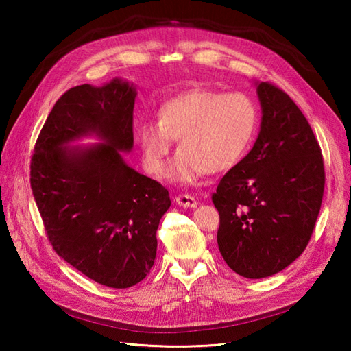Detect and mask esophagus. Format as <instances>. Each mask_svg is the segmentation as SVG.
<instances>
[{"instance_id": "esophagus-1", "label": "esophagus", "mask_w": 351, "mask_h": 351, "mask_svg": "<svg viewBox=\"0 0 351 351\" xmlns=\"http://www.w3.org/2000/svg\"><path fill=\"white\" fill-rule=\"evenodd\" d=\"M175 202L180 205V206H184V208H196L197 206V200L190 196V195H181V196H176L175 197Z\"/></svg>"}]
</instances>
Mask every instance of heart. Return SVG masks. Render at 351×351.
Segmentation results:
<instances>
[{
    "instance_id": "obj_1",
    "label": "heart",
    "mask_w": 351,
    "mask_h": 351,
    "mask_svg": "<svg viewBox=\"0 0 351 351\" xmlns=\"http://www.w3.org/2000/svg\"><path fill=\"white\" fill-rule=\"evenodd\" d=\"M256 107L243 93L191 90L160 108L158 122L138 126L137 141L146 171L160 176L178 138L180 151L166 178L193 184L204 173H221L243 158L255 136Z\"/></svg>"
}]
</instances>
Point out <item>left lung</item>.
Returning <instances> with one entry per match:
<instances>
[{
    "label": "left lung",
    "instance_id": "1",
    "mask_svg": "<svg viewBox=\"0 0 351 351\" xmlns=\"http://www.w3.org/2000/svg\"><path fill=\"white\" fill-rule=\"evenodd\" d=\"M256 93L258 138L213 195L219 250L247 279L273 276L302 255L324 191L322 149L306 117L279 87L256 83Z\"/></svg>",
    "mask_w": 351,
    "mask_h": 351
}]
</instances>
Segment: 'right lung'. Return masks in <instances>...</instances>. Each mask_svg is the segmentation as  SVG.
<instances>
[{
  "instance_id": "1",
  "label": "right lung",
  "mask_w": 351,
  "mask_h": 351,
  "mask_svg": "<svg viewBox=\"0 0 351 351\" xmlns=\"http://www.w3.org/2000/svg\"><path fill=\"white\" fill-rule=\"evenodd\" d=\"M136 87L121 78L72 87L52 107L32 158L33 196L58 256L110 288L146 278L169 191L123 160L134 146ZM95 135L101 144L70 147Z\"/></svg>"
}]
</instances>
